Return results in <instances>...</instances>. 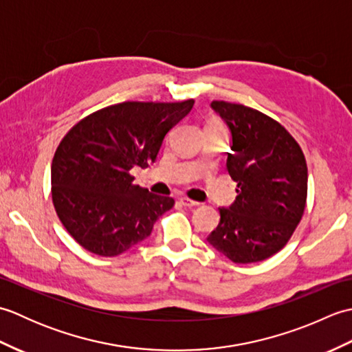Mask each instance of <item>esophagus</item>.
Returning a JSON list of instances; mask_svg holds the SVG:
<instances>
[{
    "label": "esophagus",
    "instance_id": "esophagus-1",
    "mask_svg": "<svg viewBox=\"0 0 352 352\" xmlns=\"http://www.w3.org/2000/svg\"><path fill=\"white\" fill-rule=\"evenodd\" d=\"M180 203L184 206V207H189V208H193V207H198L199 203H197V201H192L189 198H182Z\"/></svg>",
    "mask_w": 352,
    "mask_h": 352
}]
</instances>
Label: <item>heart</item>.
<instances>
[{"mask_svg": "<svg viewBox=\"0 0 352 352\" xmlns=\"http://www.w3.org/2000/svg\"><path fill=\"white\" fill-rule=\"evenodd\" d=\"M207 125H221L218 121H210V122H208Z\"/></svg>", "mask_w": 352, "mask_h": 352, "instance_id": "1", "label": "heart"}]
</instances>
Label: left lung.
Returning a JSON list of instances; mask_svg holds the SVG:
<instances>
[{"instance_id":"obj_1","label":"left lung","mask_w":352,"mask_h":352,"mask_svg":"<svg viewBox=\"0 0 352 352\" xmlns=\"http://www.w3.org/2000/svg\"><path fill=\"white\" fill-rule=\"evenodd\" d=\"M212 107L233 136L227 169L237 183L230 208L207 241L234 263H256L290 241L307 203V163L300 144L261 111L228 101Z\"/></svg>"}]
</instances>
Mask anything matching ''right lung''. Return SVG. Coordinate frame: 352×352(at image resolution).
<instances>
[{
	"instance_id": "add662e5",
	"label": "right lung",
	"mask_w": 352,
	"mask_h": 352,
	"mask_svg": "<svg viewBox=\"0 0 352 352\" xmlns=\"http://www.w3.org/2000/svg\"><path fill=\"white\" fill-rule=\"evenodd\" d=\"M193 102H119L65 134L51 164L52 204L86 251L116 257L151 234L154 222L174 207V198L134 184L130 170L155 162L166 133Z\"/></svg>"
}]
</instances>
